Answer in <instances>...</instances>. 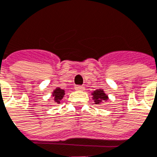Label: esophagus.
I'll list each match as a JSON object with an SVG mask.
<instances>
[{"label": "esophagus", "instance_id": "esophagus-1", "mask_svg": "<svg viewBox=\"0 0 157 157\" xmlns=\"http://www.w3.org/2000/svg\"><path fill=\"white\" fill-rule=\"evenodd\" d=\"M75 90H77V91H82V90H84V87L81 86V85H76L75 86Z\"/></svg>", "mask_w": 157, "mask_h": 157}]
</instances>
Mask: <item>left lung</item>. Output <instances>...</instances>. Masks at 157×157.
<instances>
[{"mask_svg": "<svg viewBox=\"0 0 157 157\" xmlns=\"http://www.w3.org/2000/svg\"><path fill=\"white\" fill-rule=\"evenodd\" d=\"M92 95L93 96L92 98L96 104H100V103L104 102L105 101L108 100L107 95L105 94L102 89H97L92 92Z\"/></svg>", "mask_w": 157, "mask_h": 157, "instance_id": "obj_1", "label": "left lung"}]
</instances>
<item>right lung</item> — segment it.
I'll use <instances>...</instances> for the list:
<instances>
[{"instance_id": "add662e5", "label": "right lung", "mask_w": 157, "mask_h": 157, "mask_svg": "<svg viewBox=\"0 0 157 157\" xmlns=\"http://www.w3.org/2000/svg\"><path fill=\"white\" fill-rule=\"evenodd\" d=\"M64 95H65V90L61 89L59 87L56 88L54 92H53V93H52L55 102L58 103V104L60 103V101L62 100V98H64Z\"/></svg>"}]
</instances>
